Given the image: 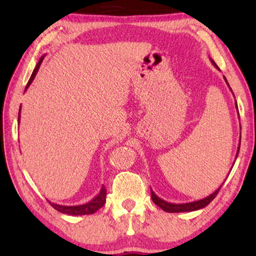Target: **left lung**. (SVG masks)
Masks as SVG:
<instances>
[{"label": "left lung", "mask_w": 256, "mask_h": 256, "mask_svg": "<svg viewBox=\"0 0 256 256\" xmlns=\"http://www.w3.org/2000/svg\"><path fill=\"white\" fill-rule=\"evenodd\" d=\"M211 63L214 64V66L220 71V68H219L218 66H216V64L214 62V60H211ZM224 81H226L227 86H229L228 81H227V79H226V76H224ZM229 89L232 90L230 86H229ZM235 104H236V107H237L236 100H235ZM237 112H238V110H237ZM238 114H240V112H238ZM240 144H238L236 158H237V156H238V152H240ZM234 164H235V162H234ZM222 185H220V188H219L218 190H216L214 192L212 193V194H210L209 196H206V198H201V200L193 201V202H188V203H170V202H167V201L162 200V198H160L157 196V194H156V193L154 192L152 190H151V198H152V201L154 202V204H157L159 208H162V209L164 211H166V212H172H172H190V211H196V210H200V209H202V208H204V206H206L208 204H209V203L216 196V194L219 193V190L222 188Z\"/></svg>", "instance_id": "obj_1"}]
</instances>
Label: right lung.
I'll return each mask as SVG.
<instances>
[{"mask_svg": "<svg viewBox=\"0 0 256 256\" xmlns=\"http://www.w3.org/2000/svg\"><path fill=\"white\" fill-rule=\"evenodd\" d=\"M45 55H42V58L38 60L36 68H34L32 74L30 76V79L27 84V86H26L24 92L29 88V86L32 84V82L34 81V76H36L38 70H40V64L44 60ZM20 112H21V106L19 110V115H18V123H20ZM106 202V188L105 186H102L100 192H99L98 196H94L92 201H89L88 203H84V204H80V206H60V204H56V203H50V206L54 208L55 210H58L60 214H70V216H82V214H92L96 212L97 210L100 209V208L105 204Z\"/></svg>", "mask_w": 256, "mask_h": 256, "instance_id": "right-lung-1", "label": "right lung"}]
</instances>
